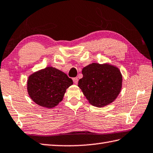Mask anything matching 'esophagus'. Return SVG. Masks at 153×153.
Masks as SVG:
<instances>
[{
    "instance_id": "34e87169",
    "label": "esophagus",
    "mask_w": 153,
    "mask_h": 153,
    "mask_svg": "<svg viewBox=\"0 0 153 153\" xmlns=\"http://www.w3.org/2000/svg\"><path fill=\"white\" fill-rule=\"evenodd\" d=\"M73 82H74V84L76 85L77 83H78V81H79V79H78L77 77H74V78H73Z\"/></svg>"
}]
</instances>
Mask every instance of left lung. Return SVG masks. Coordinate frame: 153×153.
Listing matches in <instances>:
<instances>
[{
    "label": "left lung",
    "mask_w": 153,
    "mask_h": 153,
    "mask_svg": "<svg viewBox=\"0 0 153 153\" xmlns=\"http://www.w3.org/2000/svg\"><path fill=\"white\" fill-rule=\"evenodd\" d=\"M82 74L78 86L93 106L104 107L109 105L121 91L122 74L119 68L108 62L91 63L82 68Z\"/></svg>",
    "instance_id": "obj_1"
}]
</instances>
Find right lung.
<instances>
[{
	"label": "right lung",
	"instance_id": "obj_1",
	"mask_svg": "<svg viewBox=\"0 0 153 153\" xmlns=\"http://www.w3.org/2000/svg\"><path fill=\"white\" fill-rule=\"evenodd\" d=\"M73 84V80L67 74L54 67H48L28 76L27 92L37 105L52 108L62 101L67 89Z\"/></svg>",
	"mask_w": 153,
	"mask_h": 153
}]
</instances>
